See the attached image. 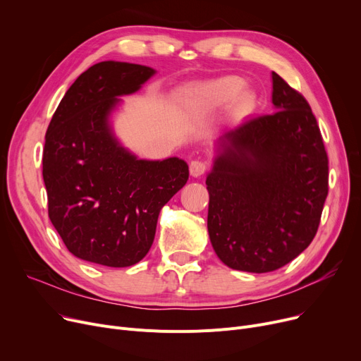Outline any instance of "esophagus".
<instances>
[{
    "label": "esophagus",
    "instance_id": "1",
    "mask_svg": "<svg viewBox=\"0 0 361 361\" xmlns=\"http://www.w3.org/2000/svg\"><path fill=\"white\" fill-rule=\"evenodd\" d=\"M206 171V164L202 161H192L190 162V176L192 177H200Z\"/></svg>",
    "mask_w": 361,
    "mask_h": 361
}]
</instances>
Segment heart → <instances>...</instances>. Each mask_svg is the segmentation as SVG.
<instances>
[{"mask_svg": "<svg viewBox=\"0 0 361 361\" xmlns=\"http://www.w3.org/2000/svg\"><path fill=\"white\" fill-rule=\"evenodd\" d=\"M245 83L235 75H225L195 87L188 93V104L196 109L207 111L235 102L244 92Z\"/></svg>", "mask_w": 361, "mask_h": 361, "instance_id": "b5f03b06", "label": "heart"}]
</instances>
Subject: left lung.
<instances>
[{
	"mask_svg": "<svg viewBox=\"0 0 361 361\" xmlns=\"http://www.w3.org/2000/svg\"><path fill=\"white\" fill-rule=\"evenodd\" d=\"M275 112L226 131L206 177L207 231L231 269L264 274L316 235L328 196V155L309 102L272 71Z\"/></svg>",
	"mask_w": 361,
	"mask_h": 361,
	"instance_id": "left-lung-1",
	"label": "left lung"
}]
</instances>
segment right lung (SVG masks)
Wrapping results in <instances>:
<instances>
[{"label": "right lung", "mask_w": 361, "mask_h": 361, "mask_svg": "<svg viewBox=\"0 0 361 361\" xmlns=\"http://www.w3.org/2000/svg\"><path fill=\"white\" fill-rule=\"evenodd\" d=\"M155 73L140 64H94L70 86L48 126V215L68 252L82 260L109 268L140 262L162 206L188 180L183 159H139L109 123L118 97L137 92Z\"/></svg>", "instance_id": "1"}]
</instances>
